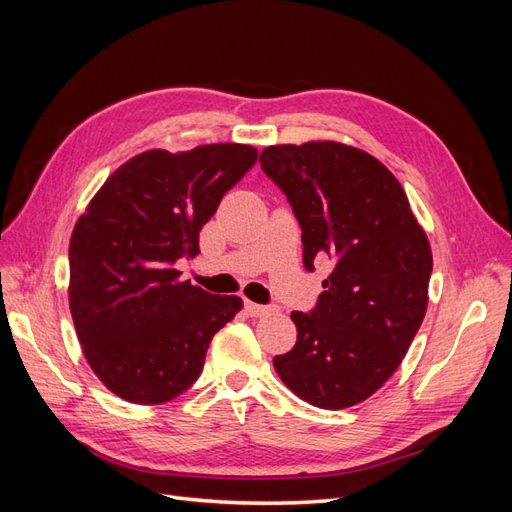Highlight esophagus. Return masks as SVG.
I'll return each mask as SVG.
<instances>
[{"mask_svg": "<svg viewBox=\"0 0 512 512\" xmlns=\"http://www.w3.org/2000/svg\"><path fill=\"white\" fill-rule=\"evenodd\" d=\"M245 312L250 314L252 318H262V316H269L275 312V307L271 305H258V303H252V301H245Z\"/></svg>", "mask_w": 512, "mask_h": 512, "instance_id": "1", "label": "esophagus"}]
</instances>
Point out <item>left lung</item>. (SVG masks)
<instances>
[{"instance_id":"8db88e82","label":"left lung","mask_w":512,"mask_h":512,"mask_svg":"<svg viewBox=\"0 0 512 512\" xmlns=\"http://www.w3.org/2000/svg\"><path fill=\"white\" fill-rule=\"evenodd\" d=\"M260 168L301 226L303 265L329 256L316 307L292 312L297 344L273 359L307 404L342 410L389 380L427 309L431 247L384 164L342 143L267 147Z\"/></svg>"}]
</instances>
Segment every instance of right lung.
Instances as JSON below:
<instances>
[{
	"instance_id": "right-lung-1",
	"label": "right lung",
	"mask_w": 512,
	"mask_h": 512,
	"mask_svg": "<svg viewBox=\"0 0 512 512\" xmlns=\"http://www.w3.org/2000/svg\"><path fill=\"white\" fill-rule=\"evenodd\" d=\"M258 160L250 145L151 149L106 179L70 239V312L108 391L164 404L198 380L213 335L241 312L235 294L181 282L177 260Z\"/></svg>"
}]
</instances>
